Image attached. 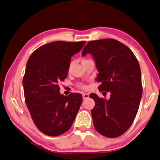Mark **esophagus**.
I'll return each instance as SVG.
<instances>
[{
  "mask_svg": "<svg viewBox=\"0 0 160 160\" xmlns=\"http://www.w3.org/2000/svg\"><path fill=\"white\" fill-rule=\"evenodd\" d=\"M82 95H83V99H88V98H89V95L87 94V93H83Z\"/></svg>",
  "mask_w": 160,
  "mask_h": 160,
  "instance_id": "34e87169",
  "label": "esophagus"
}]
</instances>
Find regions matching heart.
Listing matches in <instances>:
<instances>
[{
    "label": "heart",
    "mask_w": 160,
    "mask_h": 160,
    "mask_svg": "<svg viewBox=\"0 0 160 160\" xmlns=\"http://www.w3.org/2000/svg\"><path fill=\"white\" fill-rule=\"evenodd\" d=\"M88 61V60L83 59V60H82V62H86V61ZM71 66H72V63H71V64L70 65V67H69V71H70V70H71ZM79 87H80V88H85V86H84V85H82V84H80V85H79Z\"/></svg>",
    "instance_id": "b5f03b06"
}]
</instances>
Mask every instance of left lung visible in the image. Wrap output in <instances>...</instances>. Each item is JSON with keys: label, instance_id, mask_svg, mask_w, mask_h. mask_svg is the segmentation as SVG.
I'll return each mask as SVG.
<instances>
[{"label": "left lung", "instance_id": "obj_1", "mask_svg": "<svg viewBox=\"0 0 160 160\" xmlns=\"http://www.w3.org/2000/svg\"><path fill=\"white\" fill-rule=\"evenodd\" d=\"M91 54L99 72L96 81L99 90L110 92L108 99L95 93L91 110L93 124L98 133L109 138L122 135L133 122L142 96L140 65L133 52L113 39L90 41L83 48L82 56Z\"/></svg>", "mask_w": 160, "mask_h": 160}]
</instances>
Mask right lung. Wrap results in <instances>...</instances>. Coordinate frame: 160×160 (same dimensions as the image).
Here are the masks:
<instances>
[{
    "mask_svg": "<svg viewBox=\"0 0 160 160\" xmlns=\"http://www.w3.org/2000/svg\"><path fill=\"white\" fill-rule=\"evenodd\" d=\"M85 43H48L36 49L27 62L22 82L25 101L36 127L48 136L68 131L82 103L79 93L61 94L58 83L68 77L71 57Z\"/></svg>",
    "mask_w": 160,
    "mask_h": 160,
    "instance_id": "add662e5",
    "label": "right lung"
}]
</instances>
